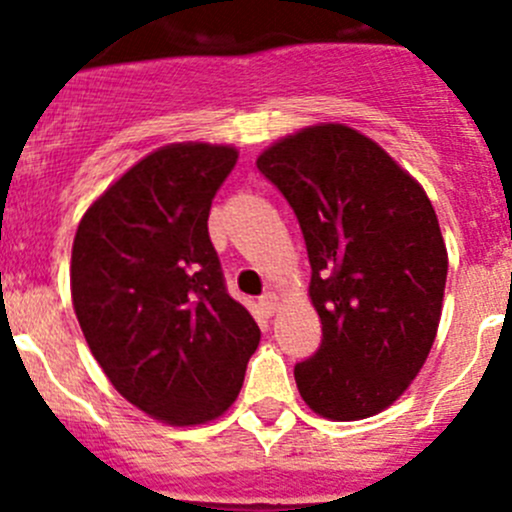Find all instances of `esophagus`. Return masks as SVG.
Returning <instances> with one entry per match:
<instances>
[{
  "label": "esophagus",
  "instance_id": "34e87169",
  "mask_svg": "<svg viewBox=\"0 0 512 512\" xmlns=\"http://www.w3.org/2000/svg\"><path fill=\"white\" fill-rule=\"evenodd\" d=\"M260 309H262V314H267V317H272V314L277 312V307H280V297H277L275 292H265L260 297Z\"/></svg>",
  "mask_w": 512,
  "mask_h": 512
}]
</instances>
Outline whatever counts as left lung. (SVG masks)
Returning a JSON list of instances; mask_svg holds the SVG:
<instances>
[{
	"mask_svg": "<svg viewBox=\"0 0 512 512\" xmlns=\"http://www.w3.org/2000/svg\"><path fill=\"white\" fill-rule=\"evenodd\" d=\"M307 245L322 344L294 366L309 409L356 421L394 404L436 339L448 255L431 200L371 138L304 128L257 158Z\"/></svg>",
	"mask_w": 512,
	"mask_h": 512,
	"instance_id": "left-lung-1",
	"label": "left lung"
}]
</instances>
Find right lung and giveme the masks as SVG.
Returning <instances> with one entry per match:
<instances>
[{"label": "right lung", "mask_w": 512, "mask_h": 512, "mask_svg": "<svg viewBox=\"0 0 512 512\" xmlns=\"http://www.w3.org/2000/svg\"><path fill=\"white\" fill-rule=\"evenodd\" d=\"M235 160L230 146L160 148L86 210L74 237L71 297L91 354L118 394L173 426L230 409L260 344L208 232Z\"/></svg>", "instance_id": "1"}]
</instances>
